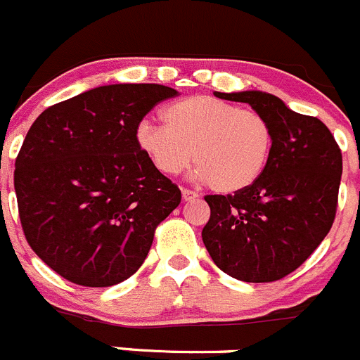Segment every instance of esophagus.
I'll return each instance as SVG.
<instances>
[{
  "mask_svg": "<svg viewBox=\"0 0 360 360\" xmlns=\"http://www.w3.org/2000/svg\"><path fill=\"white\" fill-rule=\"evenodd\" d=\"M182 198L186 201H194L200 198V194L196 193V191H191V189H182Z\"/></svg>",
  "mask_w": 360,
  "mask_h": 360,
  "instance_id": "esophagus-1",
  "label": "esophagus"
}]
</instances>
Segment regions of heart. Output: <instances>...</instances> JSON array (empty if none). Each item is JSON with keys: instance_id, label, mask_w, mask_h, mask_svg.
<instances>
[{"instance_id": "b5f03b06", "label": "heart", "mask_w": 360, "mask_h": 360, "mask_svg": "<svg viewBox=\"0 0 360 360\" xmlns=\"http://www.w3.org/2000/svg\"><path fill=\"white\" fill-rule=\"evenodd\" d=\"M162 120L164 125L139 123L136 143L166 176L182 173L194 157V176L231 194L252 186L269 162L272 129L258 111L194 95L164 108Z\"/></svg>"}]
</instances>
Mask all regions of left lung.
I'll use <instances>...</instances> for the list:
<instances>
[{"mask_svg":"<svg viewBox=\"0 0 360 360\" xmlns=\"http://www.w3.org/2000/svg\"><path fill=\"white\" fill-rule=\"evenodd\" d=\"M215 97L245 102L265 116L272 150L262 176L228 196H205L210 219L201 237L215 265L245 283H270L299 269L336 217L343 157L323 122L292 111L276 95L235 91Z\"/></svg>","mask_w":360,"mask_h":360,"instance_id":"1","label":"left lung"}]
</instances>
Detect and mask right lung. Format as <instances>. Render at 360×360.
<instances>
[{"label": "right lung", "mask_w": 360, "mask_h": 360, "mask_svg": "<svg viewBox=\"0 0 360 360\" xmlns=\"http://www.w3.org/2000/svg\"><path fill=\"white\" fill-rule=\"evenodd\" d=\"M178 91L105 84L47 108L15 159L24 237L70 283L118 285L145 262L182 193L136 143L141 120Z\"/></svg>", "instance_id": "obj_1"}]
</instances>
